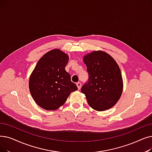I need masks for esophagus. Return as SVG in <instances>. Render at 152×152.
Returning <instances> with one entry per match:
<instances>
[{
	"label": "esophagus",
	"instance_id": "esophagus-1",
	"mask_svg": "<svg viewBox=\"0 0 152 152\" xmlns=\"http://www.w3.org/2000/svg\"><path fill=\"white\" fill-rule=\"evenodd\" d=\"M76 86H77L78 89H80L81 88V83H77Z\"/></svg>",
	"mask_w": 152,
	"mask_h": 152
}]
</instances>
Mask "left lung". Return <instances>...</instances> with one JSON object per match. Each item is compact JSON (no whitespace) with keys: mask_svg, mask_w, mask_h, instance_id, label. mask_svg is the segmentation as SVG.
<instances>
[{"mask_svg":"<svg viewBox=\"0 0 152 152\" xmlns=\"http://www.w3.org/2000/svg\"><path fill=\"white\" fill-rule=\"evenodd\" d=\"M89 73L88 83L81 92L90 106L97 111L113 107L123 91V80L119 66L110 55L103 51H93L83 57Z\"/></svg>","mask_w":152,"mask_h":152,"instance_id":"1","label":"left lung"}]
</instances>
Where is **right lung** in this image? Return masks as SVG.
Segmentation results:
<instances>
[{
  "label": "right lung",
  "instance_id": "obj_1",
  "mask_svg": "<svg viewBox=\"0 0 152 152\" xmlns=\"http://www.w3.org/2000/svg\"><path fill=\"white\" fill-rule=\"evenodd\" d=\"M68 55L59 49L45 53L38 61L29 78V89L42 108L55 110L63 105L72 92L77 90L65 70Z\"/></svg>",
  "mask_w": 152,
  "mask_h": 152
}]
</instances>
